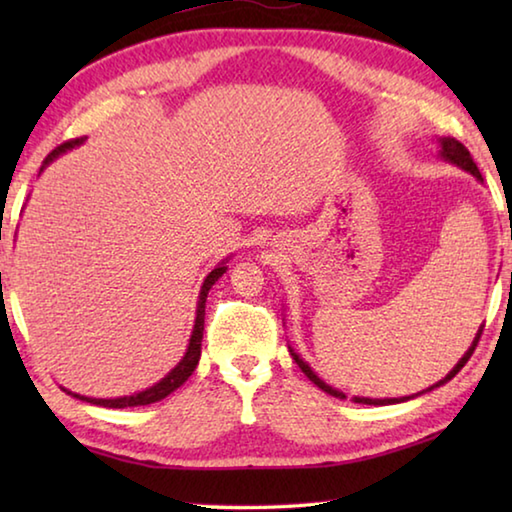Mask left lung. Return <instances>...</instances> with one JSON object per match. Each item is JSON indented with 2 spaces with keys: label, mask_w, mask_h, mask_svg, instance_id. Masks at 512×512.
<instances>
[{
  "label": "left lung",
  "mask_w": 512,
  "mask_h": 512,
  "mask_svg": "<svg viewBox=\"0 0 512 512\" xmlns=\"http://www.w3.org/2000/svg\"><path fill=\"white\" fill-rule=\"evenodd\" d=\"M440 146H443V151H440V155H443V158L445 160H449V162H454V164H458V167H461V169H465V171H470L472 173V176H476V178H479V180H483L481 178V171H479V167H476V162L472 160V155H470V151H467L465 149V146L461 144V142H458L456 140V137H443V140H440ZM481 334H483V327L479 329V334H476V339H474V343L470 345V350H467L465 354H463V359L461 361H458L456 363V366H454V370L452 372H449V375L445 377V379H440L438 381V384L436 386H440V384H445V381H449V379H452V377H456L458 375V370H461L463 366H465V363L467 361H470V357H472V354H474V350H476V345H479V339H481ZM291 352V357L293 359H296V363H298V366H300V370L302 372H305V375L311 379V381H314V384L320 388V391H325V393H329V395H334V397H341V400H343V393L341 391H336V388H332V386H329V384H325V381L323 379H318V375H316V372L314 370H311L309 366H307V363L305 361H302L300 357H298V354L296 352H293V350H289ZM436 386H431V388H436ZM431 388H429V391H431ZM404 400H409V397H404ZM404 400H395V397H393V400H370V397H354V402H359V404H395V402H404Z\"/></svg>",
  "instance_id": "8db88e82"
}]
</instances>
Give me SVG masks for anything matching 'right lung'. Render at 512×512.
I'll list each match as a JSON object with an SVG mask.
<instances>
[{
  "label": "right lung",
  "instance_id": "1",
  "mask_svg": "<svg viewBox=\"0 0 512 512\" xmlns=\"http://www.w3.org/2000/svg\"><path fill=\"white\" fill-rule=\"evenodd\" d=\"M83 140H85V137H74V140H67V142H63L60 146H56V149L51 151L47 158H45V164L54 160L56 155H60L63 151L79 146ZM223 273H225V266H216L214 271L205 277V282H203V287H201V296H198L196 323H194L192 339H189V348L185 352L183 361H180L178 366L173 368L167 377H164L162 381H158V384H155V386L146 388V391H142V393H135L131 397H117V400H92V397H81V395H74V397H79V400H85V402H90V404H97V406H108V409H126V406H144V404L160 402L169 393L176 391L178 386H183L185 381L189 379V375H192V372H194V368L198 366V359H201V341H203V325H205L207 291L212 289V284L219 280Z\"/></svg>",
  "mask_w": 512,
  "mask_h": 512
}]
</instances>
